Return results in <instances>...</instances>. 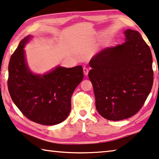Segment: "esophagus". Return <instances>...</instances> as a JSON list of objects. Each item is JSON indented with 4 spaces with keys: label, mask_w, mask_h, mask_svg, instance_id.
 <instances>
[{
    "label": "esophagus",
    "mask_w": 159,
    "mask_h": 159,
    "mask_svg": "<svg viewBox=\"0 0 159 159\" xmlns=\"http://www.w3.org/2000/svg\"><path fill=\"white\" fill-rule=\"evenodd\" d=\"M84 73L86 75H87L88 73H89V68H88L87 67H86V66H85V67H84Z\"/></svg>",
    "instance_id": "esophagus-1"
}]
</instances>
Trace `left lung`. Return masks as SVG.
<instances>
[{
	"label": "left lung",
	"instance_id": "obj_1",
	"mask_svg": "<svg viewBox=\"0 0 159 159\" xmlns=\"http://www.w3.org/2000/svg\"><path fill=\"white\" fill-rule=\"evenodd\" d=\"M125 42L103 49L90 61L89 78L101 116L120 120L134 116L152 89L151 49L136 30L124 31Z\"/></svg>",
	"mask_w": 159,
	"mask_h": 159
}]
</instances>
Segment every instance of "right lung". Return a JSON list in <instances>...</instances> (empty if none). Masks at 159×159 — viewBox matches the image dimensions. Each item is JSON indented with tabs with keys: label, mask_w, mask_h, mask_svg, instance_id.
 I'll return each instance as SVG.
<instances>
[{
	"label": "right lung",
	"mask_w": 159,
	"mask_h": 159,
	"mask_svg": "<svg viewBox=\"0 0 159 159\" xmlns=\"http://www.w3.org/2000/svg\"><path fill=\"white\" fill-rule=\"evenodd\" d=\"M30 38L25 37L11 57L9 93L18 109L29 120L46 125L58 124L69 115L71 96L84 79L83 67L56 66L45 74H35L28 68L24 51Z\"/></svg>",
	"instance_id": "1"
}]
</instances>
